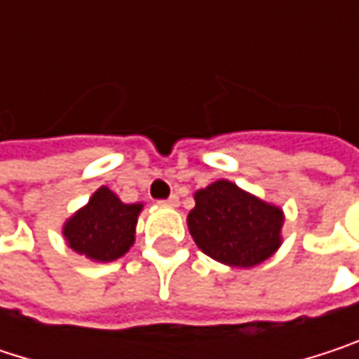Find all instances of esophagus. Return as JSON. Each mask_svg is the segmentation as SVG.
I'll use <instances>...</instances> for the list:
<instances>
[{"label":"esophagus","instance_id":"esophagus-1","mask_svg":"<svg viewBox=\"0 0 359 359\" xmlns=\"http://www.w3.org/2000/svg\"><path fill=\"white\" fill-rule=\"evenodd\" d=\"M164 203H166V205H172V208H177V205H179V195H177V193H172V195H170V197H168Z\"/></svg>","mask_w":359,"mask_h":359}]
</instances>
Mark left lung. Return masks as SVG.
I'll return each mask as SVG.
<instances>
[{
    "mask_svg": "<svg viewBox=\"0 0 359 359\" xmlns=\"http://www.w3.org/2000/svg\"><path fill=\"white\" fill-rule=\"evenodd\" d=\"M283 210L257 199L231 180H216L195 193L187 216L197 248L216 262L251 268L280 248Z\"/></svg>",
    "mask_w": 359,
    "mask_h": 359,
    "instance_id": "1",
    "label": "left lung"
}]
</instances>
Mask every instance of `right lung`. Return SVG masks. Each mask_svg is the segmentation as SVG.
<instances>
[{
    "mask_svg": "<svg viewBox=\"0 0 359 359\" xmlns=\"http://www.w3.org/2000/svg\"><path fill=\"white\" fill-rule=\"evenodd\" d=\"M143 203H124L108 187H100L89 203L64 224L68 248L93 262H114L135 243Z\"/></svg>",
    "mask_w": 359,
    "mask_h": 359,
    "instance_id": "1",
    "label": "right lung"
}]
</instances>
